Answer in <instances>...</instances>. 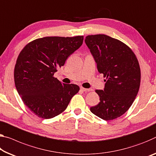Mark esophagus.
<instances>
[{
  "instance_id": "obj_1",
  "label": "esophagus",
  "mask_w": 156,
  "mask_h": 156,
  "mask_svg": "<svg viewBox=\"0 0 156 156\" xmlns=\"http://www.w3.org/2000/svg\"><path fill=\"white\" fill-rule=\"evenodd\" d=\"M80 90H82L83 91H90V89H86V88H84V87H80Z\"/></svg>"
}]
</instances>
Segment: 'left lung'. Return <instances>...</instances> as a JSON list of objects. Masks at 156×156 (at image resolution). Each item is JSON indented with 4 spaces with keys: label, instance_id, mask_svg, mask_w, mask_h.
<instances>
[{
    "label": "left lung",
    "instance_id": "1",
    "mask_svg": "<svg viewBox=\"0 0 156 156\" xmlns=\"http://www.w3.org/2000/svg\"><path fill=\"white\" fill-rule=\"evenodd\" d=\"M86 45L106 79L103 90H96L100 98L91 112L103 120L119 117L129 109L140 85L141 73L135 53L124 43L105 34L88 35Z\"/></svg>",
    "mask_w": 156,
    "mask_h": 156
}]
</instances>
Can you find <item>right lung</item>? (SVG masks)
<instances>
[{"label":"right lung","mask_w":156,"mask_h":156,"mask_svg":"<svg viewBox=\"0 0 156 156\" xmlns=\"http://www.w3.org/2000/svg\"><path fill=\"white\" fill-rule=\"evenodd\" d=\"M83 42V36L46 37L30 42L19 53L14 73L16 90L39 117L60 115L78 92L77 85L62 83L53 75Z\"/></svg>","instance_id":"obj_1"}]
</instances>
